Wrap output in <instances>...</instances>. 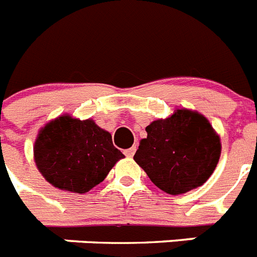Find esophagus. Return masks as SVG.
Instances as JSON below:
<instances>
[{
	"label": "esophagus",
	"mask_w": 257,
	"mask_h": 257,
	"mask_svg": "<svg viewBox=\"0 0 257 257\" xmlns=\"http://www.w3.org/2000/svg\"><path fill=\"white\" fill-rule=\"evenodd\" d=\"M135 151H137V147L134 146V147H131V148H128V150H126V151H124V155H126L127 158H133L134 154H135Z\"/></svg>",
	"instance_id": "1"
}]
</instances>
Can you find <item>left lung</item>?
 Instances as JSON below:
<instances>
[{"label":"left lung","mask_w":257,"mask_h":257,"mask_svg":"<svg viewBox=\"0 0 257 257\" xmlns=\"http://www.w3.org/2000/svg\"><path fill=\"white\" fill-rule=\"evenodd\" d=\"M134 160L155 185L182 194L206 182L218 164L220 141L209 120L196 111L176 110L146 127Z\"/></svg>","instance_id":"1"}]
</instances>
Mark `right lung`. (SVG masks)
<instances>
[{"label":"right lung","mask_w":257,"mask_h":257,"mask_svg":"<svg viewBox=\"0 0 257 257\" xmlns=\"http://www.w3.org/2000/svg\"><path fill=\"white\" fill-rule=\"evenodd\" d=\"M39 172L61 190L86 193L102 182L124 155L92 119L59 116L40 130L34 146Z\"/></svg>","instance_id":"right-lung-1"}]
</instances>
